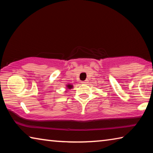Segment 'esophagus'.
<instances>
[{"label": "esophagus", "mask_w": 153, "mask_h": 153, "mask_svg": "<svg viewBox=\"0 0 153 153\" xmlns=\"http://www.w3.org/2000/svg\"><path fill=\"white\" fill-rule=\"evenodd\" d=\"M82 83V84H86L88 83V81H87V80H85V81H83Z\"/></svg>", "instance_id": "esophagus-1"}]
</instances>
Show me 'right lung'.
Segmentation results:
<instances>
[{"label":"right lung","instance_id":"1","mask_svg":"<svg viewBox=\"0 0 153 153\" xmlns=\"http://www.w3.org/2000/svg\"><path fill=\"white\" fill-rule=\"evenodd\" d=\"M67 88H68V89H70V88H72V86H71V85H67Z\"/></svg>","mask_w":153,"mask_h":153}]
</instances>
